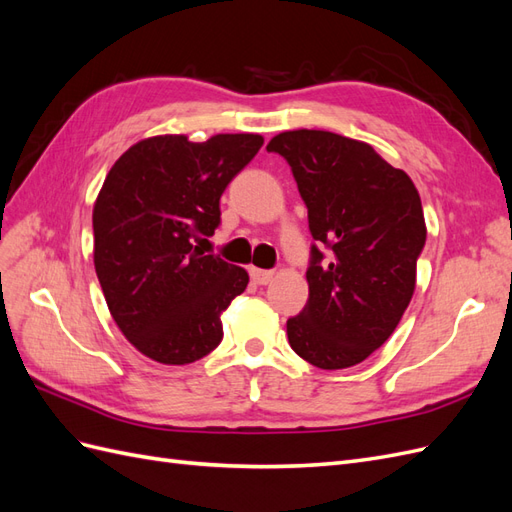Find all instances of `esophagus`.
<instances>
[{
	"mask_svg": "<svg viewBox=\"0 0 512 512\" xmlns=\"http://www.w3.org/2000/svg\"><path fill=\"white\" fill-rule=\"evenodd\" d=\"M250 275H252V280L256 282V284H260V286H265V284H269L271 280H273V271H265V269H256V267H252V271H250Z\"/></svg>",
	"mask_w": 512,
	"mask_h": 512,
	"instance_id": "1",
	"label": "esophagus"
}]
</instances>
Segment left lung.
Here are the masks:
<instances>
[{
    "label": "left lung",
    "mask_w": 512,
    "mask_h": 512,
    "mask_svg": "<svg viewBox=\"0 0 512 512\" xmlns=\"http://www.w3.org/2000/svg\"><path fill=\"white\" fill-rule=\"evenodd\" d=\"M267 151L290 164L318 241L309 299L286 322L290 348L320 369L352 367L393 335L410 305L427 239L421 196L404 170L342 134L290 130Z\"/></svg>",
    "instance_id": "left-lung-1"
}]
</instances>
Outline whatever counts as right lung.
I'll return each instance as SVG.
<instances>
[{"instance_id":"right-lung-1","label":"right lung","mask_w":512,"mask_h":512,"mask_svg":"<svg viewBox=\"0 0 512 512\" xmlns=\"http://www.w3.org/2000/svg\"><path fill=\"white\" fill-rule=\"evenodd\" d=\"M262 143L260 134L151 136L108 170L94 205V265L119 331L151 361L188 365L222 342L220 316L250 275L205 254L200 239L218 228L220 196Z\"/></svg>"}]
</instances>
